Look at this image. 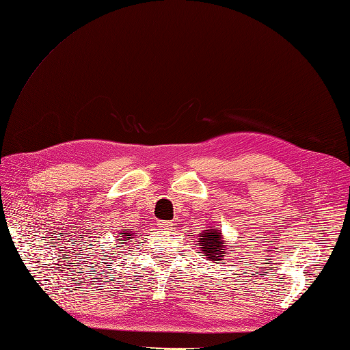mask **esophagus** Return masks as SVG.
I'll return each instance as SVG.
<instances>
[{
    "mask_svg": "<svg viewBox=\"0 0 350 350\" xmlns=\"http://www.w3.org/2000/svg\"><path fill=\"white\" fill-rule=\"evenodd\" d=\"M172 221H165V220H162V221H159V228H161L162 230H165V232H167V230H171L172 229Z\"/></svg>",
    "mask_w": 350,
    "mask_h": 350,
    "instance_id": "34e87169",
    "label": "esophagus"
}]
</instances>
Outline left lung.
Instances as JSON below:
<instances>
[{"label":"left lung","mask_w":350,"mask_h":350,"mask_svg":"<svg viewBox=\"0 0 350 350\" xmlns=\"http://www.w3.org/2000/svg\"><path fill=\"white\" fill-rule=\"evenodd\" d=\"M225 238L221 237L220 230L215 229L213 226L201 232L198 235V241L196 245L200 248V251L204 254L206 258L211 262H221L226 257V248Z\"/></svg>","instance_id":"8db88e82"}]
</instances>
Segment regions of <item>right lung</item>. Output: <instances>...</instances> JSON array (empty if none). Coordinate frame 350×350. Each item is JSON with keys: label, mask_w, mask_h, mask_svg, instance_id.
<instances>
[{"label": "right lung", "mask_w": 350, "mask_h": 350, "mask_svg": "<svg viewBox=\"0 0 350 350\" xmlns=\"http://www.w3.org/2000/svg\"><path fill=\"white\" fill-rule=\"evenodd\" d=\"M122 234H124V235H121L120 239H116V241H124L125 247H129V243L134 239V237H137V234H134L133 229H130V230H122Z\"/></svg>", "instance_id": "right-lung-1"}]
</instances>
